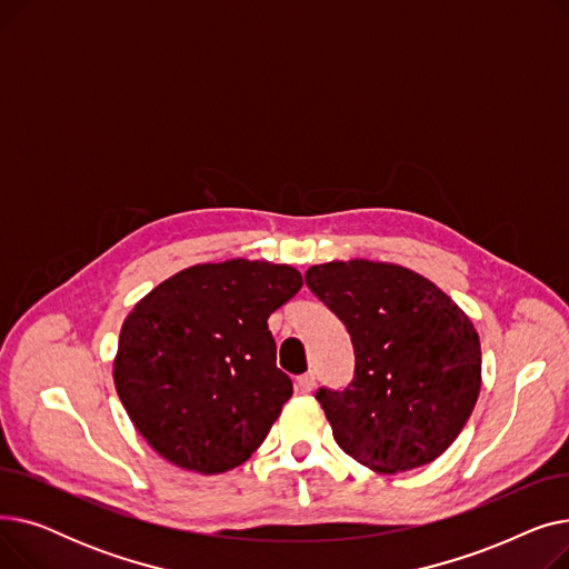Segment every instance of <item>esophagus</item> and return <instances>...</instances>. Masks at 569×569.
<instances>
[{
  "instance_id": "obj_1",
  "label": "esophagus",
  "mask_w": 569,
  "mask_h": 569,
  "mask_svg": "<svg viewBox=\"0 0 569 569\" xmlns=\"http://www.w3.org/2000/svg\"><path fill=\"white\" fill-rule=\"evenodd\" d=\"M295 385H297V390H300L302 395H309V392L313 390V387H316V373L309 371V373L300 376V378H297Z\"/></svg>"
}]
</instances>
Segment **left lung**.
I'll use <instances>...</instances> for the list:
<instances>
[{"instance_id": "obj_1", "label": "left lung", "mask_w": 569, "mask_h": 569, "mask_svg": "<svg viewBox=\"0 0 569 569\" xmlns=\"http://www.w3.org/2000/svg\"><path fill=\"white\" fill-rule=\"evenodd\" d=\"M307 286L352 339L355 376L320 390L332 436L362 466L395 475L438 459L466 427L482 387L480 337L427 277L382 260H332Z\"/></svg>"}]
</instances>
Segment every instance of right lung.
Wrapping results in <instances>:
<instances>
[{
  "label": "right lung",
  "mask_w": 569,
  "mask_h": 569,
  "mask_svg": "<svg viewBox=\"0 0 569 569\" xmlns=\"http://www.w3.org/2000/svg\"><path fill=\"white\" fill-rule=\"evenodd\" d=\"M290 264L232 258L182 269L124 318L114 390L133 427L177 468L244 463L292 397L267 318L302 288Z\"/></svg>",
  "instance_id": "right-lung-1"
}]
</instances>
